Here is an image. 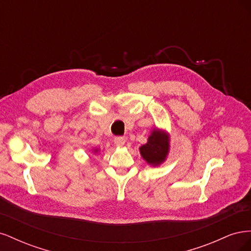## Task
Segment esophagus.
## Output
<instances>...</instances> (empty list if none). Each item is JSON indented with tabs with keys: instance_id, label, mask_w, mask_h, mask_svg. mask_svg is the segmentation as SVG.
<instances>
[{
	"instance_id": "1",
	"label": "esophagus",
	"mask_w": 251,
	"mask_h": 251,
	"mask_svg": "<svg viewBox=\"0 0 251 251\" xmlns=\"http://www.w3.org/2000/svg\"><path fill=\"white\" fill-rule=\"evenodd\" d=\"M114 143H115L116 147H124L125 143H126V138L125 137H116L115 139H114Z\"/></svg>"
}]
</instances>
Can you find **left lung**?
I'll use <instances>...</instances> for the list:
<instances>
[{"instance_id":"left-lung-1","label":"left lung","mask_w":251,"mask_h":251,"mask_svg":"<svg viewBox=\"0 0 251 251\" xmlns=\"http://www.w3.org/2000/svg\"><path fill=\"white\" fill-rule=\"evenodd\" d=\"M170 134L168 132L154 127L151 131L147 143L139 148L143 160H146L151 166L161 165L170 153Z\"/></svg>"}]
</instances>
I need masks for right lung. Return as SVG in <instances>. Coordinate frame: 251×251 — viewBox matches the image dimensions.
Instances as JSON below:
<instances>
[{
	"label": "right lung",
	"instance_id": "obj_1",
	"mask_svg": "<svg viewBox=\"0 0 251 251\" xmlns=\"http://www.w3.org/2000/svg\"><path fill=\"white\" fill-rule=\"evenodd\" d=\"M92 151H93L94 154H98V153H100V150H98V149H93Z\"/></svg>",
	"mask_w": 251,
	"mask_h": 251
}]
</instances>
